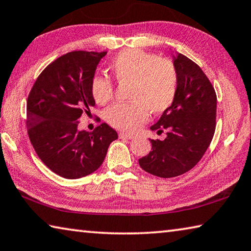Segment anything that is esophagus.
I'll return each instance as SVG.
<instances>
[{"label": "esophagus", "instance_id": "1", "mask_svg": "<svg viewBox=\"0 0 251 251\" xmlns=\"http://www.w3.org/2000/svg\"><path fill=\"white\" fill-rule=\"evenodd\" d=\"M120 137L121 138H126V139H133L135 136L130 135V134H127V133H120Z\"/></svg>", "mask_w": 251, "mask_h": 251}]
</instances>
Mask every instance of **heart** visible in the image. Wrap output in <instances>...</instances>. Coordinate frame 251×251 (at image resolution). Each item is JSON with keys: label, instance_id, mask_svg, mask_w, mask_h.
Wrapping results in <instances>:
<instances>
[{"label": "heart", "instance_id": "obj_1", "mask_svg": "<svg viewBox=\"0 0 251 251\" xmlns=\"http://www.w3.org/2000/svg\"><path fill=\"white\" fill-rule=\"evenodd\" d=\"M110 71L118 82H131L130 103H118L106 110L110 126L135 131L148 120V109L154 114L166 110L175 100L178 73L171 59L158 58L143 50H123L110 63ZM93 99L105 105L113 99L114 88L108 78L95 76L91 83Z\"/></svg>", "mask_w": 251, "mask_h": 251}]
</instances>
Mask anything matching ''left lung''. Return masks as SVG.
I'll list each match as a JSON object with an SVG mask.
<instances>
[{
    "instance_id": "8db88e82",
    "label": "left lung",
    "mask_w": 251,
    "mask_h": 251,
    "mask_svg": "<svg viewBox=\"0 0 251 251\" xmlns=\"http://www.w3.org/2000/svg\"><path fill=\"white\" fill-rule=\"evenodd\" d=\"M173 62L178 73V87L173 104L151 130L163 133L164 141L151 139V151L138 159L151 175L172 178L190 171L201 159L214 137L217 96L202 70L192 59L177 53Z\"/></svg>"
}]
</instances>
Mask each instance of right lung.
Wrapping results in <instances>:
<instances>
[{
  "label": "right lung",
  "mask_w": 251,
  "mask_h": 251,
  "mask_svg": "<svg viewBox=\"0 0 251 251\" xmlns=\"http://www.w3.org/2000/svg\"><path fill=\"white\" fill-rule=\"evenodd\" d=\"M107 52L74 50L55 59L34 83L26 103L29 141L53 173L77 179L99 169L116 130L103 123L90 133L79 117L95 105L91 83Z\"/></svg>",
  "instance_id": "obj_1"
}]
</instances>
